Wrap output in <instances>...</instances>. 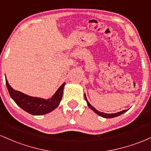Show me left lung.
<instances>
[{"label":"left lung","mask_w":151,"mask_h":151,"mask_svg":"<svg viewBox=\"0 0 151 151\" xmlns=\"http://www.w3.org/2000/svg\"><path fill=\"white\" fill-rule=\"evenodd\" d=\"M84 98H85V100L86 101V102H87V104H88V106L91 108L92 111H93L95 113H97L98 115H99L101 117H103V118H115V117H117L118 116H120V115L123 114V113H126L128 110H125V111H122L121 112H118V113H110V114H108V113H103V112H100V111H98V110H96V108H95L93 106H91V104H90L88 101L87 98H86V95H84Z\"/></svg>","instance_id":"1"}]
</instances>
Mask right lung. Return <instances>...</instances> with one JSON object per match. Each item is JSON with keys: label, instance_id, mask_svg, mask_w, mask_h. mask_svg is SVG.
Returning a JSON list of instances; mask_svg holds the SVG:
<instances>
[{"label": "right lung", "instance_id": "right-lung-1", "mask_svg": "<svg viewBox=\"0 0 151 151\" xmlns=\"http://www.w3.org/2000/svg\"><path fill=\"white\" fill-rule=\"evenodd\" d=\"M6 84L12 99L25 111L34 116H40L53 111L58 106L62 99L63 91L65 83H63L50 99L31 97L20 91H16L10 86L7 79Z\"/></svg>", "mask_w": 151, "mask_h": 151}]
</instances>
